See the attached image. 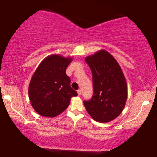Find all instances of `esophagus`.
<instances>
[{
	"label": "esophagus",
	"mask_w": 157,
	"mask_h": 157,
	"mask_svg": "<svg viewBox=\"0 0 157 157\" xmlns=\"http://www.w3.org/2000/svg\"><path fill=\"white\" fill-rule=\"evenodd\" d=\"M77 92H78V95H81V94H82V91L81 90H78V91H77Z\"/></svg>",
	"instance_id": "34e87169"
}]
</instances>
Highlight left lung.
Returning a JSON list of instances; mask_svg holds the SVG:
<instances>
[{"label": "left lung", "mask_w": 157, "mask_h": 157, "mask_svg": "<svg viewBox=\"0 0 157 157\" xmlns=\"http://www.w3.org/2000/svg\"><path fill=\"white\" fill-rule=\"evenodd\" d=\"M93 75L94 95L84 101L91 118L109 123L123 111L127 98V85L123 71L109 52L100 50L85 58Z\"/></svg>", "instance_id": "left-lung-1"}]
</instances>
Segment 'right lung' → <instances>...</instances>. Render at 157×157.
<instances>
[{"label":"right lung","instance_id":"add662e5","mask_svg":"<svg viewBox=\"0 0 157 157\" xmlns=\"http://www.w3.org/2000/svg\"><path fill=\"white\" fill-rule=\"evenodd\" d=\"M72 57L59 55L46 57L34 71L29 84L28 94L36 113L52 118L62 113L78 94L71 87V79L66 69Z\"/></svg>","mask_w":157,"mask_h":157}]
</instances>
